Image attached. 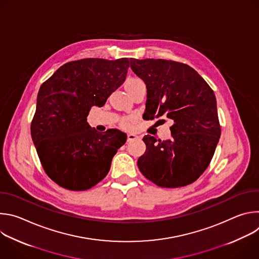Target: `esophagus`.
I'll use <instances>...</instances> for the list:
<instances>
[{
	"label": "esophagus",
	"mask_w": 259,
	"mask_h": 259,
	"mask_svg": "<svg viewBox=\"0 0 259 259\" xmlns=\"http://www.w3.org/2000/svg\"><path fill=\"white\" fill-rule=\"evenodd\" d=\"M137 138H138V136L133 134V133H129L127 135V141H131V140H134V139H137Z\"/></svg>",
	"instance_id": "obj_1"
}]
</instances>
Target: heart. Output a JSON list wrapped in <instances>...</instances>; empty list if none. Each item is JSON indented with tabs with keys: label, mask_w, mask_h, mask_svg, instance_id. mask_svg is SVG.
Instances as JSON below:
<instances>
[{
	"label": "heart",
	"mask_w": 259,
	"mask_h": 259,
	"mask_svg": "<svg viewBox=\"0 0 259 259\" xmlns=\"http://www.w3.org/2000/svg\"><path fill=\"white\" fill-rule=\"evenodd\" d=\"M141 83H143L141 80H139V79H137V78H133V79H129V80L126 82L125 87H126L127 90H129V89H131L132 87H134V86H136V85H138V84H141ZM121 125H122L124 128H128V127H129V119H128V118H124V119L121 121Z\"/></svg>",
	"instance_id": "1"
}]
</instances>
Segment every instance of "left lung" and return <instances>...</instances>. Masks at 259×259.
<instances>
[{
  "instance_id": "obj_1",
  "label": "left lung",
  "mask_w": 259,
  "mask_h": 259,
  "mask_svg": "<svg viewBox=\"0 0 259 259\" xmlns=\"http://www.w3.org/2000/svg\"><path fill=\"white\" fill-rule=\"evenodd\" d=\"M143 80L147 120H172L167 140L145 135V153L137 165L144 177L161 188H181L196 181L209 166L221 128L213 90L186 63L166 59L130 58Z\"/></svg>"
}]
</instances>
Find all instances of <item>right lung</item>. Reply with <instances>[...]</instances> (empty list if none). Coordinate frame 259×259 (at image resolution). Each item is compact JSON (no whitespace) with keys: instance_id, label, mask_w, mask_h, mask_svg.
Listing matches in <instances>:
<instances>
[{"instance_id":"add662e5","label":"right lung","mask_w":259,"mask_h":259,"mask_svg":"<svg viewBox=\"0 0 259 259\" xmlns=\"http://www.w3.org/2000/svg\"><path fill=\"white\" fill-rule=\"evenodd\" d=\"M129 65L128 58L69 61L41 85L30 133L44 171L59 187L86 191L108 173L127 136L117 129L99 133L87 117L124 83Z\"/></svg>"}]
</instances>
